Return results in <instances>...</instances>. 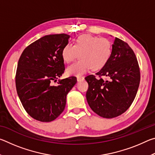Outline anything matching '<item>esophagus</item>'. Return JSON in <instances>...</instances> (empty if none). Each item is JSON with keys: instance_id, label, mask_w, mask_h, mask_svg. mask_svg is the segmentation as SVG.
<instances>
[{"instance_id": "34e87169", "label": "esophagus", "mask_w": 155, "mask_h": 155, "mask_svg": "<svg viewBox=\"0 0 155 155\" xmlns=\"http://www.w3.org/2000/svg\"><path fill=\"white\" fill-rule=\"evenodd\" d=\"M84 80V77H82V76H78L77 77V81L78 82H81Z\"/></svg>"}]
</instances>
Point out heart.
I'll use <instances>...</instances> for the list:
<instances>
[{
  "instance_id": "obj_1",
  "label": "heart",
  "mask_w": 155,
  "mask_h": 155,
  "mask_svg": "<svg viewBox=\"0 0 155 155\" xmlns=\"http://www.w3.org/2000/svg\"><path fill=\"white\" fill-rule=\"evenodd\" d=\"M78 54L80 59L67 68L68 75L80 76L90 68L92 71L103 69L111 57L112 44L107 38L83 34L75 39L74 45L66 44L61 51L67 64L74 61Z\"/></svg>"
}]
</instances>
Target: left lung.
Wrapping results in <instances>:
<instances>
[{
	"instance_id": "1",
	"label": "left lung",
	"mask_w": 155,
	"mask_h": 155,
	"mask_svg": "<svg viewBox=\"0 0 155 155\" xmlns=\"http://www.w3.org/2000/svg\"><path fill=\"white\" fill-rule=\"evenodd\" d=\"M85 78L89 87L88 104L94 112L104 118H113L129 108L140 82L137 59L129 45L115 38L112 54L103 69ZM106 78V80H104Z\"/></svg>"
}]
</instances>
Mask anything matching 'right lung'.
Instances as JSON below:
<instances>
[{
    "label": "right lung",
    "instance_id": "1",
    "mask_svg": "<svg viewBox=\"0 0 155 155\" xmlns=\"http://www.w3.org/2000/svg\"><path fill=\"white\" fill-rule=\"evenodd\" d=\"M70 35H45L28 46L19 59L15 87L27 114L38 121L51 122L64 111L66 96L77 82L75 77L59 80L64 72L63 47Z\"/></svg>",
    "mask_w": 155,
    "mask_h": 155
}]
</instances>
